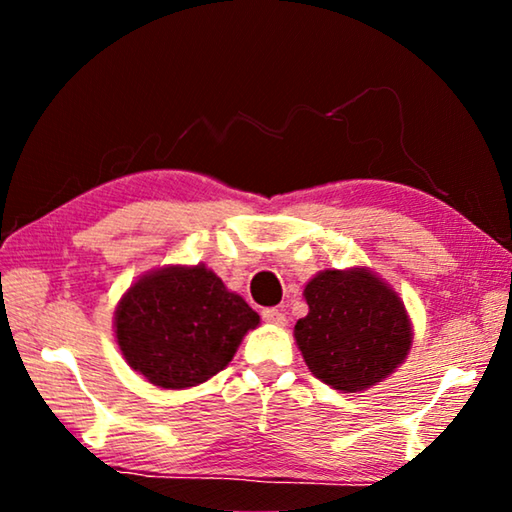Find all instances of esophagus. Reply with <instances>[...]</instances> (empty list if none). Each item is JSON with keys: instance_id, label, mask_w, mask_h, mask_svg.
I'll return each instance as SVG.
<instances>
[{"instance_id": "1", "label": "esophagus", "mask_w": 512, "mask_h": 512, "mask_svg": "<svg viewBox=\"0 0 512 512\" xmlns=\"http://www.w3.org/2000/svg\"><path fill=\"white\" fill-rule=\"evenodd\" d=\"M262 318L266 320V323L277 325V327L287 325V316H284L282 309H264V311H262Z\"/></svg>"}]
</instances>
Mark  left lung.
<instances>
[{
  "label": "left lung",
  "instance_id": "1",
  "mask_svg": "<svg viewBox=\"0 0 512 512\" xmlns=\"http://www.w3.org/2000/svg\"><path fill=\"white\" fill-rule=\"evenodd\" d=\"M309 314L293 336L316 379L334 391L359 393L404 363L413 343L402 298L368 268H327L302 293Z\"/></svg>",
  "mask_w": 512,
  "mask_h": 512
}]
</instances>
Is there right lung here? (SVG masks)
I'll return each mask as SVG.
<instances>
[{
	"label": "right lung",
	"mask_w": 512,
	"mask_h": 512,
	"mask_svg": "<svg viewBox=\"0 0 512 512\" xmlns=\"http://www.w3.org/2000/svg\"><path fill=\"white\" fill-rule=\"evenodd\" d=\"M257 325V311L205 264L155 268L131 284L115 311V339L128 366L169 391L214 377Z\"/></svg>",
	"instance_id": "add662e5"
}]
</instances>
